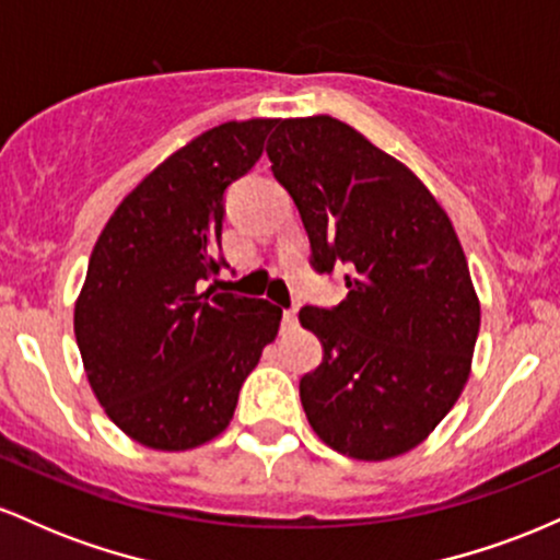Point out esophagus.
Returning a JSON list of instances; mask_svg holds the SVG:
<instances>
[{"mask_svg": "<svg viewBox=\"0 0 560 560\" xmlns=\"http://www.w3.org/2000/svg\"><path fill=\"white\" fill-rule=\"evenodd\" d=\"M300 326L298 320V311H284V318H281V329L284 331H294Z\"/></svg>", "mask_w": 560, "mask_h": 560, "instance_id": "34e87169", "label": "esophagus"}]
</instances>
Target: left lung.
Segmentation results:
<instances>
[{
  "label": "left lung",
  "mask_w": 560,
  "mask_h": 560,
  "mask_svg": "<svg viewBox=\"0 0 560 560\" xmlns=\"http://www.w3.org/2000/svg\"><path fill=\"white\" fill-rule=\"evenodd\" d=\"M266 152L313 266H347L334 311H300L324 342V363L300 378L307 421L347 458L410 453L471 374L481 307L458 234L408 165L331 115L279 120Z\"/></svg>",
  "instance_id": "1"
}]
</instances>
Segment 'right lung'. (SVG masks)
<instances>
[{
    "mask_svg": "<svg viewBox=\"0 0 560 560\" xmlns=\"http://www.w3.org/2000/svg\"><path fill=\"white\" fill-rule=\"evenodd\" d=\"M279 118L226 120L186 141L115 208L89 258L73 331L94 397L120 432L165 453L226 432L281 307L205 289L223 191Z\"/></svg>",
    "mask_w": 560,
    "mask_h": 560,
    "instance_id": "obj_1",
    "label": "right lung"
}]
</instances>
